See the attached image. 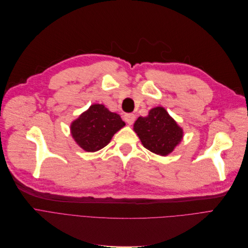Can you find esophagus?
<instances>
[{
	"label": "esophagus",
	"instance_id": "1",
	"mask_svg": "<svg viewBox=\"0 0 248 248\" xmlns=\"http://www.w3.org/2000/svg\"><path fill=\"white\" fill-rule=\"evenodd\" d=\"M125 118V121L129 124V125H132L135 121V115L132 114V113H128V114H125L124 116Z\"/></svg>",
	"mask_w": 248,
	"mask_h": 248
}]
</instances>
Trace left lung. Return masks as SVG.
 Here are the masks:
<instances>
[{
	"mask_svg": "<svg viewBox=\"0 0 248 248\" xmlns=\"http://www.w3.org/2000/svg\"><path fill=\"white\" fill-rule=\"evenodd\" d=\"M143 146L155 155H170L183 139V129L162 107L153 108L146 117H139L134 123Z\"/></svg>",
	"mask_w": 248,
	"mask_h": 248,
	"instance_id": "1",
	"label": "left lung"
}]
</instances>
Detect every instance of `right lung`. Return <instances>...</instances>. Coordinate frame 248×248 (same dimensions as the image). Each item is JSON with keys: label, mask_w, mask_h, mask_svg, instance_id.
Masks as SVG:
<instances>
[{"label": "right lung", "mask_w": 248, "mask_h": 248, "mask_svg": "<svg viewBox=\"0 0 248 248\" xmlns=\"http://www.w3.org/2000/svg\"><path fill=\"white\" fill-rule=\"evenodd\" d=\"M124 126L119 115L102 104H93L72 123L70 132L79 147L95 152L108 145L113 135Z\"/></svg>", "instance_id": "obj_1"}]
</instances>
